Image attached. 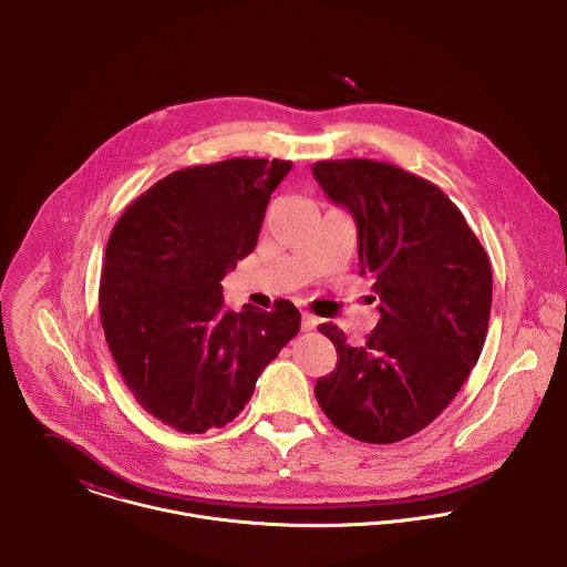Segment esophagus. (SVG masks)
Segmentation results:
<instances>
[{
	"instance_id": "34e87169",
	"label": "esophagus",
	"mask_w": 567,
	"mask_h": 567,
	"mask_svg": "<svg viewBox=\"0 0 567 567\" xmlns=\"http://www.w3.org/2000/svg\"><path fill=\"white\" fill-rule=\"evenodd\" d=\"M321 323L315 315H310V312H303V321H301V327L306 329V331H310V329H315L317 324Z\"/></svg>"
}]
</instances>
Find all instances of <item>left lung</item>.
I'll return each mask as SVG.
<instances>
[{
  "mask_svg": "<svg viewBox=\"0 0 567 567\" xmlns=\"http://www.w3.org/2000/svg\"><path fill=\"white\" fill-rule=\"evenodd\" d=\"M324 194L358 227L360 275L373 279L380 321L358 347L323 323L338 353L317 380L327 419L364 443H398L456 398L485 344L493 275L461 209L434 183L393 163L312 165Z\"/></svg>",
  "mask_w": 567,
  "mask_h": 567,
  "instance_id": "8db88e82",
  "label": "left lung"
}]
</instances>
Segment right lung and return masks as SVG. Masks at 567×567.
Wrapping results in <instances>:
<instances>
[{
    "label": "right lung",
    "instance_id": "1",
    "mask_svg": "<svg viewBox=\"0 0 567 567\" xmlns=\"http://www.w3.org/2000/svg\"><path fill=\"white\" fill-rule=\"evenodd\" d=\"M292 162L238 157L167 174L115 223L100 277V319L137 404L172 430L203 434L234 421L255 382L301 327L227 308L223 277L259 236L266 205Z\"/></svg>",
    "mask_w": 567,
    "mask_h": 567
}]
</instances>
